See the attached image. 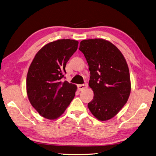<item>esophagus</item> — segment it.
<instances>
[{
  "label": "esophagus",
  "instance_id": "1",
  "mask_svg": "<svg viewBox=\"0 0 156 156\" xmlns=\"http://www.w3.org/2000/svg\"><path fill=\"white\" fill-rule=\"evenodd\" d=\"M78 90L79 91H82L83 90L87 88L88 87V84H79L78 85Z\"/></svg>",
  "mask_w": 156,
  "mask_h": 156
}]
</instances>
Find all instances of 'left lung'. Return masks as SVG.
<instances>
[{"instance_id":"left-lung-1","label":"left lung","mask_w":156,"mask_h":156,"mask_svg":"<svg viewBox=\"0 0 156 156\" xmlns=\"http://www.w3.org/2000/svg\"><path fill=\"white\" fill-rule=\"evenodd\" d=\"M79 49L85 56L90 72L88 84L94 98L88 107L98 120H109L122 109L130 95L126 60L114 44L104 39L83 40Z\"/></svg>"}]
</instances>
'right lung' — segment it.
I'll list each match as a JSON object with an SVG mask.
<instances>
[{"instance_id":"add662e5","label":"right lung","mask_w":156,"mask_h":156,"mask_svg":"<svg viewBox=\"0 0 156 156\" xmlns=\"http://www.w3.org/2000/svg\"><path fill=\"white\" fill-rule=\"evenodd\" d=\"M79 42L62 39L41 48L31 62L27 76V93L32 106L45 119L62 115L75 95L77 86L62 81L66 65Z\"/></svg>"}]
</instances>
